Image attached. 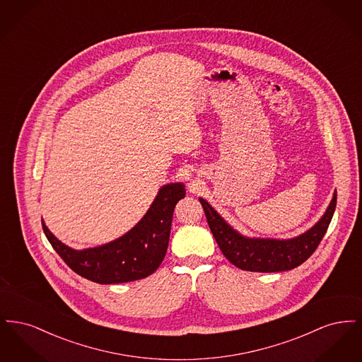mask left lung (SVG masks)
I'll use <instances>...</instances> for the list:
<instances>
[{"label":"left lung","mask_w":362,"mask_h":362,"mask_svg":"<svg viewBox=\"0 0 362 362\" xmlns=\"http://www.w3.org/2000/svg\"><path fill=\"white\" fill-rule=\"evenodd\" d=\"M199 202L205 210L209 228L225 258L241 270L276 273L292 270L304 263L315 252L326 235L328 225L334 216L337 206V191L334 192L332 201L319 223L305 233L289 240L244 238L226 224L221 216L205 199L201 198Z\"/></svg>","instance_id":"obj_1"}]
</instances>
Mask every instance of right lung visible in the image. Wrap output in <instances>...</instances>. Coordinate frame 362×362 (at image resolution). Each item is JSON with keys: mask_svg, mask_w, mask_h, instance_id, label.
Returning <instances> with one entry per match:
<instances>
[{"mask_svg": "<svg viewBox=\"0 0 362 362\" xmlns=\"http://www.w3.org/2000/svg\"><path fill=\"white\" fill-rule=\"evenodd\" d=\"M182 183L163 186L144 218L119 239L83 251L58 240L42 221L43 232L57 254L78 276L98 284H122L155 273L165 257L173 209L185 198Z\"/></svg>", "mask_w": 362, "mask_h": 362, "instance_id": "1", "label": "right lung"}]
</instances>
